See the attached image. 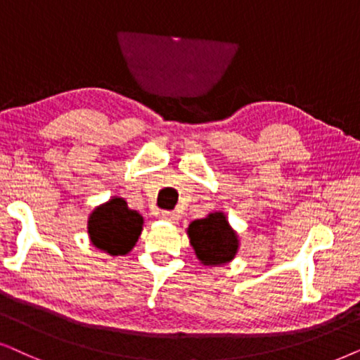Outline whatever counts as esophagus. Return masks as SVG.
<instances>
[{
  "mask_svg": "<svg viewBox=\"0 0 360 360\" xmlns=\"http://www.w3.org/2000/svg\"><path fill=\"white\" fill-rule=\"evenodd\" d=\"M161 217L171 224H177V220H179V215H177L174 210H165V212L161 214Z\"/></svg>",
  "mask_w": 360,
  "mask_h": 360,
  "instance_id": "obj_1",
  "label": "esophagus"
}]
</instances>
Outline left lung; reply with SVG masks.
I'll return each instance as SVG.
<instances>
[{"mask_svg": "<svg viewBox=\"0 0 360 360\" xmlns=\"http://www.w3.org/2000/svg\"><path fill=\"white\" fill-rule=\"evenodd\" d=\"M188 236L202 265H224L233 260L238 252V237L224 212H212L204 219L193 220Z\"/></svg>", "mask_w": 360, "mask_h": 360, "instance_id": "left-lung-1", "label": "left lung"}]
</instances>
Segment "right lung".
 I'll return each instance as SVG.
<instances>
[{
  "label": "right lung",
  "instance_id": "right-lung-1",
  "mask_svg": "<svg viewBox=\"0 0 360 360\" xmlns=\"http://www.w3.org/2000/svg\"><path fill=\"white\" fill-rule=\"evenodd\" d=\"M87 229L92 245L112 257L127 255L141 236L143 217L123 198H112L94 209Z\"/></svg>",
  "mask_w": 360,
  "mask_h": 360
}]
</instances>
